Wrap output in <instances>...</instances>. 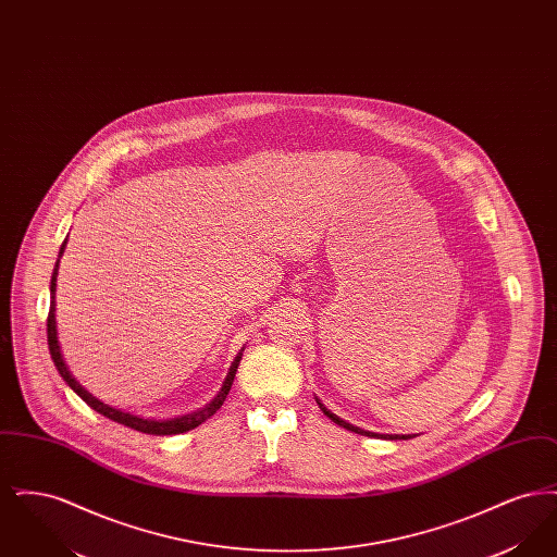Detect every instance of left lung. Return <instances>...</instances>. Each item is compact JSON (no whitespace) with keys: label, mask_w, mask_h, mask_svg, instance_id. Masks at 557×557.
<instances>
[{"label":"left lung","mask_w":557,"mask_h":557,"mask_svg":"<svg viewBox=\"0 0 557 557\" xmlns=\"http://www.w3.org/2000/svg\"><path fill=\"white\" fill-rule=\"evenodd\" d=\"M318 405L319 409H321V411H323V413H325L334 424L343 425V428L350 430V432H355V434H363V436H384V438H391V441H397V438L398 441H400V438H403V441H407V438H411V434H395V436H393V434H375V432H370V430H361V428H357V425L348 424V422H345L343 418L334 416V413H332V411H330V409H327L319 398Z\"/></svg>","instance_id":"obj_1"}]
</instances>
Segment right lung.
<instances>
[{"instance_id":"right-lung-1","label":"right lung","mask_w":557,"mask_h":557,"mask_svg":"<svg viewBox=\"0 0 557 557\" xmlns=\"http://www.w3.org/2000/svg\"><path fill=\"white\" fill-rule=\"evenodd\" d=\"M66 238H69V236H66ZM64 248H66V239H64L62 246H60L58 261H55V267H53L52 282H50V315H48V346H50L53 366H55L58 373L62 375V380H64L94 411L102 413L104 418L116 422V424L127 425V428L137 430V432H144V434H154V436L182 434V432H187V430L202 424L205 420H209L212 413H216V409L223 405V400L227 398V393H230V388H232V384H234L239 359H242V350H239L238 357L234 359V363H232V368H230V373H227V377H225V382H223L219 395L212 398L207 407H202V409H198V411H194V413L182 416V418H173V420H144V418H139V416H133V413H127V411H121V409L110 407V405L102 403L100 398L94 397L89 391H85V388L81 386L79 382L75 380V375L71 373V370H69L66 363H64V357H62V350H60V343H58V330H55V277H58V263H60V257H62Z\"/></svg>"}]
</instances>
